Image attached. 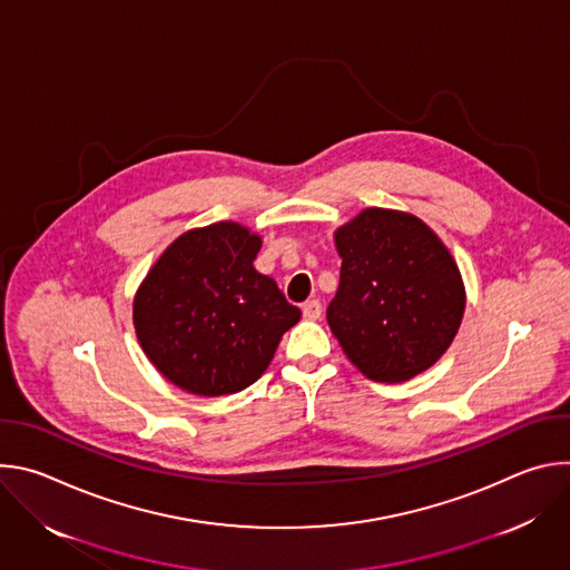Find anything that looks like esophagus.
<instances>
[{
	"label": "esophagus",
	"mask_w": 570,
	"mask_h": 570,
	"mask_svg": "<svg viewBox=\"0 0 570 570\" xmlns=\"http://www.w3.org/2000/svg\"><path fill=\"white\" fill-rule=\"evenodd\" d=\"M302 313H304L306 320H320V315H322V304H320L317 299H308V302H304Z\"/></svg>",
	"instance_id": "esophagus-1"
}]
</instances>
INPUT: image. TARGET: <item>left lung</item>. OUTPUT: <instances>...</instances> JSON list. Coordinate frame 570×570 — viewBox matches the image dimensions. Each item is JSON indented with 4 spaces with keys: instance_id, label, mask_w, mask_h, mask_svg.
Here are the masks:
<instances>
[{
    "instance_id": "obj_1",
    "label": "left lung",
    "mask_w": 570,
    "mask_h": 570,
    "mask_svg": "<svg viewBox=\"0 0 570 570\" xmlns=\"http://www.w3.org/2000/svg\"><path fill=\"white\" fill-rule=\"evenodd\" d=\"M341 286L327 308L345 356L372 381L401 383L435 365L464 315L460 268L417 216L367 207L334 232Z\"/></svg>"
}]
</instances>
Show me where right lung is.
Returning <instances> with one entry per match:
<instances>
[{"label":"right lung","instance_id":"obj_1","mask_svg":"<svg viewBox=\"0 0 570 570\" xmlns=\"http://www.w3.org/2000/svg\"><path fill=\"white\" fill-rule=\"evenodd\" d=\"M262 236L234 220L180 234L132 299L137 341L155 370L198 396L246 390L302 311L253 262Z\"/></svg>","mask_w":570,"mask_h":570}]
</instances>
